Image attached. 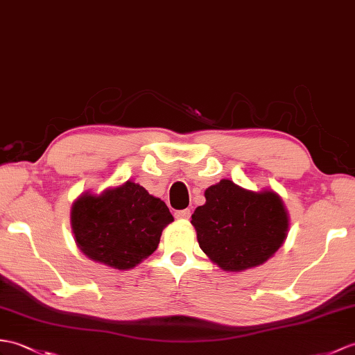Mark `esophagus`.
<instances>
[{"mask_svg":"<svg viewBox=\"0 0 355 355\" xmlns=\"http://www.w3.org/2000/svg\"><path fill=\"white\" fill-rule=\"evenodd\" d=\"M177 219H181V220H184V219H189L191 218V210L189 209H184V210H178V211H175V215H174Z\"/></svg>","mask_w":355,"mask_h":355,"instance_id":"34e87169","label":"esophagus"}]
</instances>
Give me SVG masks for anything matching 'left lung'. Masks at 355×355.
I'll use <instances>...</instances> for the list:
<instances>
[{"mask_svg":"<svg viewBox=\"0 0 355 355\" xmlns=\"http://www.w3.org/2000/svg\"><path fill=\"white\" fill-rule=\"evenodd\" d=\"M192 225L200 248L224 270L241 272L265 263L287 237L289 216L274 191L252 192L220 180L204 193Z\"/></svg>","mask_w":355,"mask_h":355,"instance_id":"left-lung-1","label":"left lung"}]
</instances>
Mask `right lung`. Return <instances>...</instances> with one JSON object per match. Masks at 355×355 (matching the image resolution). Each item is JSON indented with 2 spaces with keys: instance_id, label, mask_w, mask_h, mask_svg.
Returning a JSON list of instances; mask_svg holds the SVG:
<instances>
[{
  "instance_id": "1",
  "label": "right lung",
  "mask_w": 355,
  "mask_h": 355,
  "mask_svg": "<svg viewBox=\"0 0 355 355\" xmlns=\"http://www.w3.org/2000/svg\"><path fill=\"white\" fill-rule=\"evenodd\" d=\"M172 220L168 205L133 181L101 195L83 193L71 210L80 251L119 270L135 268L157 250L163 228Z\"/></svg>"
}]
</instances>
